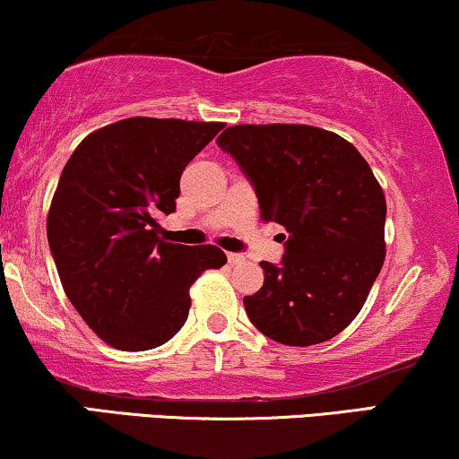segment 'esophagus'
<instances>
[{
	"instance_id": "34e87169",
	"label": "esophagus",
	"mask_w": 459,
	"mask_h": 459,
	"mask_svg": "<svg viewBox=\"0 0 459 459\" xmlns=\"http://www.w3.org/2000/svg\"><path fill=\"white\" fill-rule=\"evenodd\" d=\"M228 262L230 265H238L245 262V255H240V253H228Z\"/></svg>"
}]
</instances>
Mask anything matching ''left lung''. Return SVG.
Masks as SVG:
<instances>
[{
    "mask_svg": "<svg viewBox=\"0 0 459 459\" xmlns=\"http://www.w3.org/2000/svg\"><path fill=\"white\" fill-rule=\"evenodd\" d=\"M255 189L262 219L290 231L281 264L245 296L251 324L290 347L341 333L385 259V195L359 151L310 126H234L217 138ZM285 238V236H282Z\"/></svg>",
    "mask_w": 459,
    "mask_h": 459,
    "instance_id": "left-lung-1",
    "label": "left lung"
}]
</instances>
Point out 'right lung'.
Returning a JSON list of instances; mask_svg holds the SVG:
<instances>
[{
	"label": "right lung",
	"mask_w": 459,
	"mask_h": 459,
	"mask_svg": "<svg viewBox=\"0 0 459 459\" xmlns=\"http://www.w3.org/2000/svg\"><path fill=\"white\" fill-rule=\"evenodd\" d=\"M223 123L134 117L101 127L67 160L47 221L48 247L72 307L110 347L168 342L189 315V287L228 257L212 245L160 236L177 211L180 174Z\"/></svg>",
	"instance_id": "obj_1"
}]
</instances>
